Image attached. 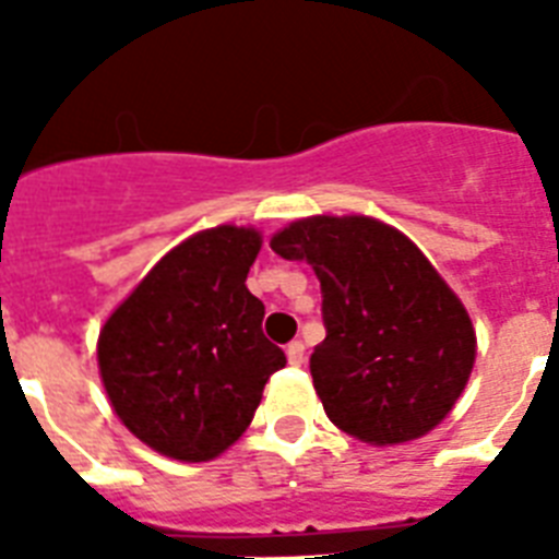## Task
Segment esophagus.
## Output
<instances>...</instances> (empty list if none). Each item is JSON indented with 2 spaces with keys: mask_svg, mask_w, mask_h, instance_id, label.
Masks as SVG:
<instances>
[{
  "mask_svg": "<svg viewBox=\"0 0 559 559\" xmlns=\"http://www.w3.org/2000/svg\"><path fill=\"white\" fill-rule=\"evenodd\" d=\"M287 359H289V366H305V345H301V342H289Z\"/></svg>",
  "mask_w": 559,
  "mask_h": 559,
  "instance_id": "esophagus-1",
  "label": "esophagus"
}]
</instances>
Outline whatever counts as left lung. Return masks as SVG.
I'll use <instances>...</instances> for the list:
<instances>
[{"instance_id": "obj_1", "label": "left lung", "mask_w": 559, "mask_h": 559, "mask_svg": "<svg viewBox=\"0 0 559 559\" xmlns=\"http://www.w3.org/2000/svg\"><path fill=\"white\" fill-rule=\"evenodd\" d=\"M270 246L322 284L328 336L310 373L333 424L373 447L432 432L467 389L476 328L429 258L366 214L293 219Z\"/></svg>"}]
</instances>
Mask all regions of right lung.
Returning a JSON list of instances; mask_svg holds the SVG:
<instances>
[{"label": "right lung", "mask_w": 559, "mask_h": 559, "mask_svg": "<svg viewBox=\"0 0 559 559\" xmlns=\"http://www.w3.org/2000/svg\"><path fill=\"white\" fill-rule=\"evenodd\" d=\"M254 226L186 237L107 316L98 373L118 420L165 459L200 464L249 429L263 385L287 357L261 331L246 287L261 252Z\"/></svg>", "instance_id": "obj_1"}]
</instances>
